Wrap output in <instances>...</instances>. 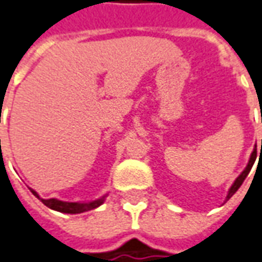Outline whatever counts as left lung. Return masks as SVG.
I'll return each mask as SVG.
<instances>
[{
	"label": "left lung",
	"mask_w": 262,
	"mask_h": 262,
	"mask_svg": "<svg viewBox=\"0 0 262 262\" xmlns=\"http://www.w3.org/2000/svg\"><path fill=\"white\" fill-rule=\"evenodd\" d=\"M255 157H257V153H255V150L251 153V156H250V160H248V164H247V167L244 170H243V173L235 179V182L233 183V186L230 187V190H228V194H227L226 200H228V199H231V195L237 191L239 188V186L243 184V182L246 180V177L248 176V173H250V170H251L252 164H254V162H255Z\"/></svg>",
	"instance_id": "left-lung-1"
}]
</instances>
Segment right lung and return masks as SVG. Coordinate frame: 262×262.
Masks as SVG:
<instances>
[{"label": "right lung", "mask_w": 262, "mask_h": 262, "mask_svg": "<svg viewBox=\"0 0 262 262\" xmlns=\"http://www.w3.org/2000/svg\"><path fill=\"white\" fill-rule=\"evenodd\" d=\"M31 190V193L38 197L39 200L47 206V207L52 208L55 211H59V213H67V214H80V213H85V211H89V210H93V208L99 207L103 204V201L107 197V194H105L103 197H100L98 200H93V201H88V203H80V201H76V203H71V201H62L58 200V199H48V200H45V199H41L39 194L36 193L35 190H32V188H29Z\"/></svg>", "instance_id": "add662e5"}]
</instances>
